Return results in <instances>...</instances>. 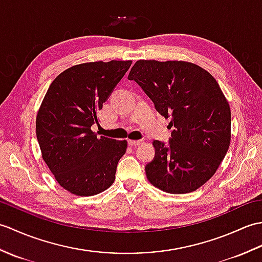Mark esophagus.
<instances>
[{
  "instance_id": "esophagus-1",
  "label": "esophagus",
  "mask_w": 262,
  "mask_h": 262,
  "mask_svg": "<svg viewBox=\"0 0 262 262\" xmlns=\"http://www.w3.org/2000/svg\"><path fill=\"white\" fill-rule=\"evenodd\" d=\"M128 144H129L130 146H137L140 145V144H142V141H135V140H129L128 141Z\"/></svg>"
}]
</instances>
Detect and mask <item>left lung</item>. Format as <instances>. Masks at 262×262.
I'll return each mask as SVG.
<instances>
[{
    "instance_id": "obj_1",
    "label": "left lung",
    "mask_w": 262,
    "mask_h": 262,
    "mask_svg": "<svg viewBox=\"0 0 262 262\" xmlns=\"http://www.w3.org/2000/svg\"><path fill=\"white\" fill-rule=\"evenodd\" d=\"M134 80L174 127L166 146L154 141L145 166L148 181L169 193L197 190L215 174L231 142V109L219 83L200 66L183 60L141 59Z\"/></svg>"
}]
</instances>
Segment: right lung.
<instances>
[{"label":"right lung","mask_w":262,"mask_h":262,"mask_svg":"<svg viewBox=\"0 0 262 262\" xmlns=\"http://www.w3.org/2000/svg\"><path fill=\"white\" fill-rule=\"evenodd\" d=\"M132 60L74 65L62 72L43 98L36 118L42 159L55 179L76 196H93L115 181L127 141L98 137L99 111Z\"/></svg>","instance_id":"1"}]
</instances>
